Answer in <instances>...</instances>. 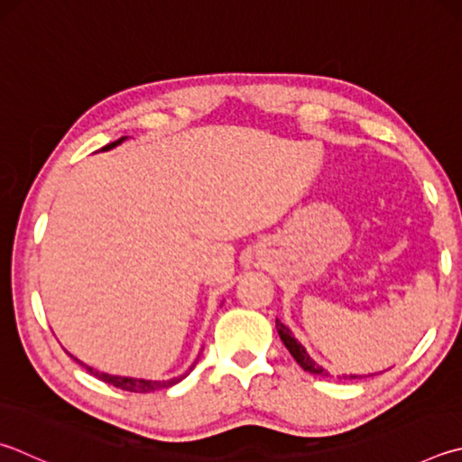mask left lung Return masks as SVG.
I'll use <instances>...</instances> for the list:
<instances>
[{
  "mask_svg": "<svg viewBox=\"0 0 462 462\" xmlns=\"http://www.w3.org/2000/svg\"><path fill=\"white\" fill-rule=\"evenodd\" d=\"M276 331H279V335H281V339H282V343H284V347H287L289 351H291V356L295 357V362L303 367L305 372H309V374H317V375H323V377H329V372L325 370L323 365H319L315 359L307 354V349L300 346V343L295 339V335H292V331L289 329L287 325H284L281 319H276ZM374 375V374H372ZM343 377H347V380H356V377H362V375H343Z\"/></svg>",
  "mask_w": 462,
  "mask_h": 462,
  "instance_id": "1",
  "label": "left lung"
}]
</instances>
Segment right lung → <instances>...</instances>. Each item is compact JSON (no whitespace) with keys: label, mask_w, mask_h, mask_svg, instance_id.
Masks as SVG:
<instances>
[{"label":"right lung","mask_w":462,"mask_h":462,"mask_svg":"<svg viewBox=\"0 0 462 462\" xmlns=\"http://www.w3.org/2000/svg\"><path fill=\"white\" fill-rule=\"evenodd\" d=\"M125 139H127V137H121L119 141H113V143L105 145V147L100 149V151H111V149H115L116 145H121ZM70 357H72V359H77L74 356H70ZM77 362H79L82 367H87V372H88V374L97 375L98 380H103V382H106V383H111V385H115V388H121V390H127V392H139V393L155 392V390H162V388H171V385H175L178 382H181L183 377L188 375V374H183V375H178V377H171V380H143V377L111 375V374L98 372V370H95V367H90V365H87V364H82L80 359H77ZM194 365H196V364H194ZM194 365H191L189 370H194Z\"/></svg>","instance_id":"add662e5"}]
</instances>
